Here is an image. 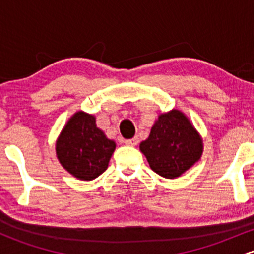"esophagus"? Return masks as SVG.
I'll use <instances>...</instances> for the list:
<instances>
[{
  "instance_id": "34e87169",
  "label": "esophagus",
  "mask_w": 254,
  "mask_h": 254,
  "mask_svg": "<svg viewBox=\"0 0 254 254\" xmlns=\"http://www.w3.org/2000/svg\"><path fill=\"white\" fill-rule=\"evenodd\" d=\"M124 143L127 144V145H129V147H135V145L138 144V138H137V137H133V138L127 139V141H125Z\"/></svg>"
}]
</instances>
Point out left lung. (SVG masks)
<instances>
[{
	"label": "left lung",
	"instance_id": "8db88e82",
	"mask_svg": "<svg viewBox=\"0 0 254 254\" xmlns=\"http://www.w3.org/2000/svg\"><path fill=\"white\" fill-rule=\"evenodd\" d=\"M139 150L155 173L176 179L199 161L203 139L188 116L173 109L159 115Z\"/></svg>",
	"mask_w": 254,
	"mask_h": 254
}]
</instances>
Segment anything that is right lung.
I'll return each instance as SVG.
<instances>
[{
  "mask_svg": "<svg viewBox=\"0 0 254 254\" xmlns=\"http://www.w3.org/2000/svg\"><path fill=\"white\" fill-rule=\"evenodd\" d=\"M116 142L99 129L95 117L77 111L69 118L56 141V156L65 171L84 182L95 179L109 167Z\"/></svg>",
  "mask_w": 254,
  "mask_h": 254,
  "instance_id": "add662e5",
  "label": "right lung"
}]
</instances>
